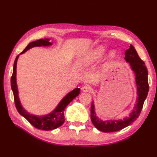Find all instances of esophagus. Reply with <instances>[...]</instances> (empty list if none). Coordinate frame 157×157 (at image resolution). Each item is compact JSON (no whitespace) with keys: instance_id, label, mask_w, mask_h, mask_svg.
I'll return each mask as SVG.
<instances>
[{"instance_id":"1","label":"esophagus","mask_w":157,"mask_h":157,"mask_svg":"<svg viewBox=\"0 0 157 157\" xmlns=\"http://www.w3.org/2000/svg\"><path fill=\"white\" fill-rule=\"evenodd\" d=\"M92 90V88L90 87V86L88 85H85L82 87V91L83 92H90Z\"/></svg>"}]
</instances>
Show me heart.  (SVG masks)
Masks as SVG:
<instances>
[{
	"label": "heart",
	"mask_w": 157,
	"mask_h": 157,
	"mask_svg": "<svg viewBox=\"0 0 157 157\" xmlns=\"http://www.w3.org/2000/svg\"><path fill=\"white\" fill-rule=\"evenodd\" d=\"M105 51V48L104 46H99V47L96 48L95 50H94V51H93L88 56L80 60V61H79V63H80V65L82 66H87L90 64H91L93 62L96 61V60L101 58L103 55V54H104ZM115 55V51H112L110 53V57L111 58L114 57Z\"/></svg>",
	"instance_id": "1"
}]
</instances>
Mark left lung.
<instances>
[{
  "instance_id": "left-lung-1",
  "label": "left lung",
  "mask_w": 157,
  "mask_h": 157,
  "mask_svg": "<svg viewBox=\"0 0 157 157\" xmlns=\"http://www.w3.org/2000/svg\"><path fill=\"white\" fill-rule=\"evenodd\" d=\"M125 54V61L129 63L132 70L135 73L138 97L136 101V105H135L134 109L130 113L129 117H126L123 120H110V121H103L99 119L96 117L94 111V102H92L90 109L92 122L96 128L103 132L109 133L119 131L134 122L140 114L144 101L148 95L149 90L148 70L146 67L144 62L140 58L136 49L132 44H130L129 48L127 50Z\"/></svg>"
}]
</instances>
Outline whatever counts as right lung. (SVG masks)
<instances>
[{"instance_id":"obj_1","label":"right lung","mask_w":157,"mask_h":157,"mask_svg":"<svg viewBox=\"0 0 157 157\" xmlns=\"http://www.w3.org/2000/svg\"><path fill=\"white\" fill-rule=\"evenodd\" d=\"M50 39H40L38 40L30 42L27 46L23 51L20 53V55L23 54L26 52L28 50L34 46H50L52 45V43L49 42ZM19 56H17V57L14 62V66H13V74L11 79V89L13 90V96H14V101L16 109L17 111L23 117H25L29 122L31 125H32L36 128L49 131L52 130L59 127L61 126L65 121V116H64V110L65 107L74 99L79 94V88H75L71 92H70L66 96L63 98L61 101L59 102L58 106L52 113L43 117H39L37 115H32L30 113L27 112L22 107L21 104L20 103L19 96H18V90L17 86L16 83V68H17V62L19 58Z\"/></svg>"}]
</instances>
